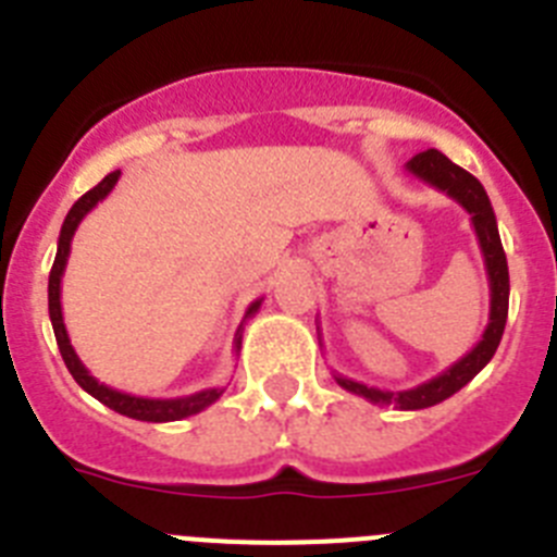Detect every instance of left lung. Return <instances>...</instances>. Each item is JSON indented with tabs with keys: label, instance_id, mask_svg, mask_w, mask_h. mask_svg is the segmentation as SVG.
I'll return each instance as SVG.
<instances>
[{
	"label": "left lung",
	"instance_id": "obj_1",
	"mask_svg": "<svg viewBox=\"0 0 557 557\" xmlns=\"http://www.w3.org/2000/svg\"><path fill=\"white\" fill-rule=\"evenodd\" d=\"M407 170L416 175L418 181H424L432 189L444 191L446 198L460 203L462 209L469 211L474 234L480 239L482 259H485V273H488V287H491V312H488V326L482 332V339L471 348L466 357H460L455 366L446 368L444 373L432 376L424 385H416L410 391H379V387H368L362 382H354L348 376H339L337 385L343 391L354 393V396L368 398L371 405H393L398 410H424V407H435L455 396L460 387H466L482 368L488 366L491 357L499 348L502 332L508 323V298H510V275H508V259L502 250L499 228H496V214L491 206L488 195L482 189L480 181L466 172L462 166L451 164L441 150H426L418 152L416 159L407 161Z\"/></svg>",
	"mask_w": 557,
	"mask_h": 557
}]
</instances>
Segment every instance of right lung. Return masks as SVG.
<instances>
[{
  "mask_svg": "<svg viewBox=\"0 0 557 557\" xmlns=\"http://www.w3.org/2000/svg\"><path fill=\"white\" fill-rule=\"evenodd\" d=\"M122 172H111L95 189H88L81 200H77L72 209H69L66 220L61 225V236H58V253H55V262H52V270H49V321H52V332H55L58 339V348H61V357L66 362L69 373L75 376L77 385L88 393V396H95L97 401H102L106 407H111L113 412H120V416L127 418H136V421H152V424H164V421H181V418H189L195 412L206 410L209 405H214L220 396H223L225 387H206V391L191 393V396H181V398H145V396H131V393H122V391H113V387L102 385L97 382L88 368L83 366L77 351L72 348V339L66 334V323H63V312H61V278H63V270H66L69 262V250H72V236H75L77 225L83 223L88 211L95 209L100 200H106L111 195V189L116 186ZM262 307V298L253 301L245 312L243 323L236 329L234 334V351L239 354V346H243V329L248 318H253Z\"/></svg>",
  "mask_w": 557,
  "mask_h": 557,
  "instance_id": "add662e5",
  "label": "right lung"
}]
</instances>
